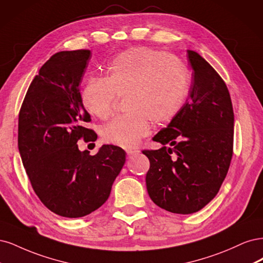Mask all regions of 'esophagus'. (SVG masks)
Instances as JSON below:
<instances>
[{"label":"esophagus","instance_id":"esophagus-1","mask_svg":"<svg viewBox=\"0 0 263 263\" xmlns=\"http://www.w3.org/2000/svg\"><path fill=\"white\" fill-rule=\"evenodd\" d=\"M138 154H139V151H132V149L126 151V155H128L129 158H131V157H133L135 155H138Z\"/></svg>","mask_w":263,"mask_h":263}]
</instances>
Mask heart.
Instances as JSON below:
<instances>
[{
  "instance_id": "obj_1",
  "label": "heart",
  "mask_w": 263,
  "mask_h": 263,
  "mask_svg": "<svg viewBox=\"0 0 263 263\" xmlns=\"http://www.w3.org/2000/svg\"><path fill=\"white\" fill-rule=\"evenodd\" d=\"M189 87V71L177 57L147 47L117 54L105 66L104 79L88 80L81 90L86 111L105 119L118 97H125L128 112L101 129L103 140L126 149L151 132V121L164 123L179 111Z\"/></svg>"
}]
</instances>
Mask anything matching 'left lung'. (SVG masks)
<instances>
[{"mask_svg":"<svg viewBox=\"0 0 263 263\" xmlns=\"http://www.w3.org/2000/svg\"><path fill=\"white\" fill-rule=\"evenodd\" d=\"M187 53L193 71L189 97L153 138L163 147L143 151L149 159V198L177 214L198 212L216 196L231 165L234 141V111L225 82L199 53Z\"/></svg>","mask_w":263,"mask_h":263,"instance_id":"left-lung-1","label":"left lung"}]
</instances>
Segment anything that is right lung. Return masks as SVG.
<instances>
[{
	"mask_svg": "<svg viewBox=\"0 0 263 263\" xmlns=\"http://www.w3.org/2000/svg\"><path fill=\"white\" fill-rule=\"evenodd\" d=\"M89 50L61 51L41 66L18 117V149L33 191L53 213L82 217L100 208L125 163V152L103 145L94 156L78 143L94 142L80 83Z\"/></svg>",
	"mask_w": 263,
	"mask_h": 263,
	"instance_id": "1",
	"label": "right lung"
}]
</instances>
